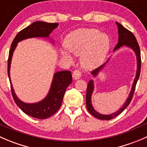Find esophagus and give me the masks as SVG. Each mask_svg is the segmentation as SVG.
I'll return each mask as SVG.
<instances>
[{
  "label": "esophagus",
  "mask_w": 147,
  "mask_h": 147,
  "mask_svg": "<svg viewBox=\"0 0 147 147\" xmlns=\"http://www.w3.org/2000/svg\"><path fill=\"white\" fill-rule=\"evenodd\" d=\"M81 77V72L80 70H78V69H76V70H75L73 72V73H72V78H74L75 80H78L80 79Z\"/></svg>",
  "instance_id": "obj_1"
}]
</instances>
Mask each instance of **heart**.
Masks as SVG:
<instances>
[{"mask_svg": "<svg viewBox=\"0 0 147 147\" xmlns=\"http://www.w3.org/2000/svg\"><path fill=\"white\" fill-rule=\"evenodd\" d=\"M65 45L71 53L80 55L81 65L85 69H94L105 61L111 39L108 34L96 28H79L68 34ZM61 54L66 60L72 62V55L67 51L62 49Z\"/></svg>", "mask_w": 147, "mask_h": 147, "instance_id": "1", "label": "heart"}]
</instances>
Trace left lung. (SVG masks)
<instances>
[{
    "instance_id": "8db88e82",
    "label": "left lung",
    "mask_w": 147,
    "mask_h": 147,
    "mask_svg": "<svg viewBox=\"0 0 147 147\" xmlns=\"http://www.w3.org/2000/svg\"><path fill=\"white\" fill-rule=\"evenodd\" d=\"M116 25L118 27V34H119V42L118 44L116 45V46L115 47L114 50L113 52H115L116 51L119 50V49H121V47H128L129 49H132L134 51V52L135 53V55L136 57V64H137V67H136V76H135L133 84H132L131 89L130 92L129 94V97L127 98L126 100L125 101L124 103L123 104L122 107H121V108L119 110H118L117 111L114 112L113 113H111V114H102V113H98L97 111H95V108H93L92 104V100H91V98H92V95L93 93L94 89H95V82L92 80H90L88 82V88H87V92H86V107L87 109H88V111L90 112V113L93 116H95V118L98 119H100V120H111V119H113V118L116 117L117 116H119L120 113H121L122 112L126 109V107L129 105L131 100L132 98H133L134 92L135 91V88H136V82H137L138 80H139V75H140V72H141V53H140V49H139V46L138 45V42L136 41V37L134 36L133 34H132L131 31H129V30L126 29V28L123 26L121 24H119V22H116ZM110 59H108L105 63L102 65H101L100 67H99L98 68H97L95 70L92 71L91 72V75L94 77H97L99 75L100 72L104 69L105 66H106L107 63H108Z\"/></svg>"
}]
</instances>
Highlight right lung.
Wrapping results in <instances>:
<instances>
[{
  "label": "right lung",
  "mask_w": 147,
  "mask_h": 147,
  "mask_svg": "<svg viewBox=\"0 0 147 147\" xmlns=\"http://www.w3.org/2000/svg\"><path fill=\"white\" fill-rule=\"evenodd\" d=\"M58 23H47L35 21L24 29L21 30L14 38L11 46L8 60V75L11 83V92L16 104L24 113L31 117L39 119H45L50 117L57 111L62 105L64 95L67 88L72 83V78L70 71H58L54 74L50 88L44 99L33 103H28L20 100L15 93L11 83L10 69L13 55L18 42L30 38H45L49 39L52 44L55 41L49 39L51 33L58 26Z\"/></svg>",
  "instance_id": "add662e5"
}]
</instances>
